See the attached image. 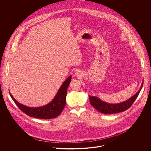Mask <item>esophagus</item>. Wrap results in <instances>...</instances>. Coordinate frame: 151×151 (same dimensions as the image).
<instances>
[{"instance_id":"1","label":"esophagus","mask_w":151,"mask_h":151,"mask_svg":"<svg viewBox=\"0 0 151 151\" xmlns=\"http://www.w3.org/2000/svg\"><path fill=\"white\" fill-rule=\"evenodd\" d=\"M75 75L76 76H79L80 75V73L78 71H77V72H75Z\"/></svg>"}]
</instances>
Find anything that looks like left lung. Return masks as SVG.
<instances>
[{
	"label": "left lung",
	"mask_w": 151,
	"mask_h": 151,
	"mask_svg": "<svg viewBox=\"0 0 151 151\" xmlns=\"http://www.w3.org/2000/svg\"><path fill=\"white\" fill-rule=\"evenodd\" d=\"M143 86V81L142 83L139 90L131 97L129 100L124 101L118 104H109L108 102L101 100L96 96H89V101L91 104L97 111L104 114H115L120 113L127 110L132 105L134 102L137 99Z\"/></svg>",
	"instance_id": "1"
}]
</instances>
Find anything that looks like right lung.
Segmentation results:
<instances>
[{
    "mask_svg": "<svg viewBox=\"0 0 151 151\" xmlns=\"http://www.w3.org/2000/svg\"><path fill=\"white\" fill-rule=\"evenodd\" d=\"M71 78L72 76L70 75L63 83L50 102L42 106L35 108L27 106L16 100L10 92L9 94L16 105L27 115L31 117L43 119L54 118L60 114L65 107L67 88L71 82Z\"/></svg>",
    "mask_w": 151,
    "mask_h": 151,
    "instance_id": "add662e5",
    "label": "right lung"
}]
</instances>
